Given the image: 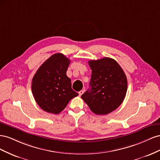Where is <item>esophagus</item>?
<instances>
[{
  "label": "esophagus",
  "mask_w": 160,
  "mask_h": 160,
  "mask_svg": "<svg viewBox=\"0 0 160 160\" xmlns=\"http://www.w3.org/2000/svg\"><path fill=\"white\" fill-rule=\"evenodd\" d=\"M84 90H80V92H78L80 97V96H81L82 94L84 93Z\"/></svg>",
  "instance_id": "esophagus-1"
}]
</instances>
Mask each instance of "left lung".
I'll return each mask as SVG.
<instances>
[{"mask_svg": "<svg viewBox=\"0 0 160 160\" xmlns=\"http://www.w3.org/2000/svg\"><path fill=\"white\" fill-rule=\"evenodd\" d=\"M92 70L90 89L82 98L97 115H107L119 107L127 90V80L124 71L112 58L90 60Z\"/></svg>", "mask_w": 160, "mask_h": 160, "instance_id": "obj_1", "label": "left lung"}]
</instances>
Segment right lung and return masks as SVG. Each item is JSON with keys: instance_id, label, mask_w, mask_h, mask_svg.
Instances as JSON below:
<instances>
[{"instance_id": "obj_1", "label": "right lung", "mask_w": 160, "mask_h": 160, "mask_svg": "<svg viewBox=\"0 0 160 160\" xmlns=\"http://www.w3.org/2000/svg\"><path fill=\"white\" fill-rule=\"evenodd\" d=\"M70 60L58 53L49 58L36 72L31 89L36 102L45 112L58 114L78 94L66 75Z\"/></svg>"}]
</instances>
